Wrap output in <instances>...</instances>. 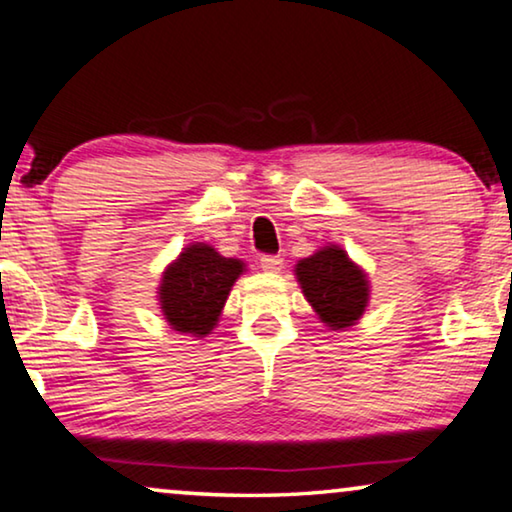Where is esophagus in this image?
<instances>
[{"label": "esophagus", "instance_id": "esophagus-1", "mask_svg": "<svg viewBox=\"0 0 512 512\" xmlns=\"http://www.w3.org/2000/svg\"><path fill=\"white\" fill-rule=\"evenodd\" d=\"M259 264H262L264 271L276 273V271H280V266H283V259H280L278 255H262L259 257Z\"/></svg>", "mask_w": 512, "mask_h": 512}]
</instances>
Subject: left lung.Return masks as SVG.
<instances>
[{
    "mask_svg": "<svg viewBox=\"0 0 512 512\" xmlns=\"http://www.w3.org/2000/svg\"><path fill=\"white\" fill-rule=\"evenodd\" d=\"M297 280L308 304L331 329L352 327L369 304V280L343 248L325 246L297 264Z\"/></svg>",
    "mask_w": 512,
    "mask_h": 512,
    "instance_id": "1",
    "label": "left lung"
}]
</instances>
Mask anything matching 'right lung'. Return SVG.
<instances>
[{"mask_svg":"<svg viewBox=\"0 0 512 512\" xmlns=\"http://www.w3.org/2000/svg\"><path fill=\"white\" fill-rule=\"evenodd\" d=\"M243 271L246 264L241 259L222 257L206 243H192L162 273L160 308L164 318L181 334H211Z\"/></svg>","mask_w":512,"mask_h":512,"instance_id":"obj_1","label":"right lung"}]
</instances>
